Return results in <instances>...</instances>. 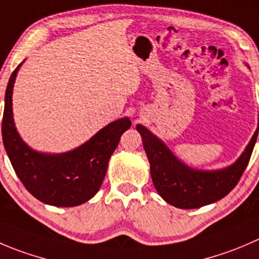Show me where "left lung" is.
Wrapping results in <instances>:
<instances>
[{
  "label": "left lung",
  "instance_id": "obj_1",
  "mask_svg": "<svg viewBox=\"0 0 259 259\" xmlns=\"http://www.w3.org/2000/svg\"><path fill=\"white\" fill-rule=\"evenodd\" d=\"M150 163L155 190L168 204L180 209H196L227 196L238 185L249 163L259 126L239 159L220 170H196L181 163L169 149L143 125H137Z\"/></svg>",
  "mask_w": 259,
  "mask_h": 259
}]
</instances>
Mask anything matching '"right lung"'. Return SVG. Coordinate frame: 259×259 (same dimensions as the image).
<instances>
[{
  "instance_id": "right-lung-1",
  "label": "right lung",
  "mask_w": 259,
  "mask_h": 259,
  "mask_svg": "<svg viewBox=\"0 0 259 259\" xmlns=\"http://www.w3.org/2000/svg\"><path fill=\"white\" fill-rule=\"evenodd\" d=\"M20 66L10 77L2 117V140L12 167L25 188L44 204L63 207L83 204L99 191L110 157L132 121L124 117L111 122L72 152H35L19 137L12 119V87Z\"/></svg>"
}]
</instances>
